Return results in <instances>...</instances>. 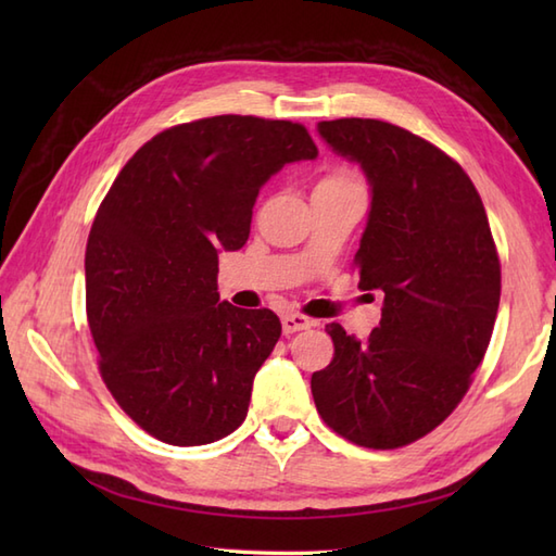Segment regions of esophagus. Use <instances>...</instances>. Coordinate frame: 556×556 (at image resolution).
Listing matches in <instances>:
<instances>
[{"label":"esophagus","mask_w":556,"mask_h":556,"mask_svg":"<svg viewBox=\"0 0 556 556\" xmlns=\"http://www.w3.org/2000/svg\"><path fill=\"white\" fill-rule=\"evenodd\" d=\"M315 323L311 317H305L301 313H287L281 317V329H285V334H293V332H301V329H311Z\"/></svg>","instance_id":"obj_1"}]
</instances>
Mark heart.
<instances>
[{
    "mask_svg": "<svg viewBox=\"0 0 556 556\" xmlns=\"http://www.w3.org/2000/svg\"><path fill=\"white\" fill-rule=\"evenodd\" d=\"M332 186H361L356 176L346 169H334L332 174H327L325 179L317 181L315 188H332Z\"/></svg>",
    "mask_w": 556,
    "mask_h": 556,
    "instance_id": "heart-1",
    "label": "heart"
}]
</instances>
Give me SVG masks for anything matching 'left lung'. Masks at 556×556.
<instances>
[{
	"label": "left lung",
	"instance_id": "obj_1",
	"mask_svg": "<svg viewBox=\"0 0 556 556\" xmlns=\"http://www.w3.org/2000/svg\"><path fill=\"white\" fill-rule=\"evenodd\" d=\"M317 131L370 184L358 287L382 291L384 308L365 341L327 325L334 358L313 372V399L349 442L406 446L458 406L485 358L502 293L497 248L473 181L440 148L377 119Z\"/></svg>",
	"mask_w": 556,
	"mask_h": 556
}]
</instances>
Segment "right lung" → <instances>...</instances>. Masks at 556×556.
Segmentation results:
<instances>
[{"mask_svg":"<svg viewBox=\"0 0 556 556\" xmlns=\"http://www.w3.org/2000/svg\"><path fill=\"white\" fill-rule=\"evenodd\" d=\"M315 157L301 124L222 114L157 134L114 179L88 236L86 311L102 380L148 434L200 446L245 420L281 323L219 301V251L243 248L271 174Z\"/></svg>","mask_w":556,"mask_h":556,"instance_id":"1","label":"right lung"}]
</instances>
